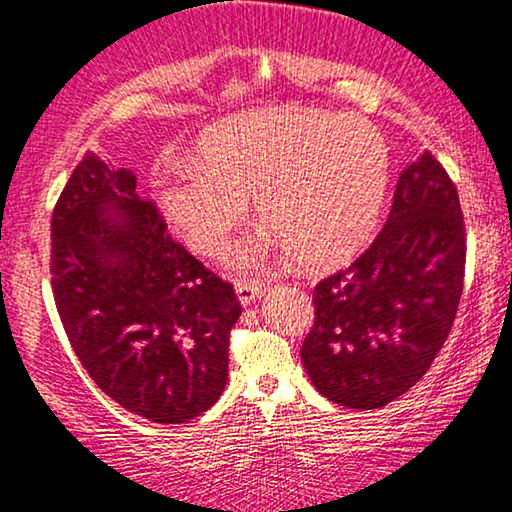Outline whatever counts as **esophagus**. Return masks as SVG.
Instances as JSON below:
<instances>
[{
  "mask_svg": "<svg viewBox=\"0 0 512 512\" xmlns=\"http://www.w3.org/2000/svg\"><path fill=\"white\" fill-rule=\"evenodd\" d=\"M262 294H264L262 285L246 283V280H243V283H236V297H239V304H241L243 308L253 304V301L262 297Z\"/></svg>",
  "mask_w": 512,
  "mask_h": 512,
  "instance_id": "esophagus-1",
  "label": "esophagus"
}]
</instances>
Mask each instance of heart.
<instances>
[{
  "instance_id": "obj_1",
  "label": "heart",
  "mask_w": 512,
  "mask_h": 512,
  "mask_svg": "<svg viewBox=\"0 0 512 512\" xmlns=\"http://www.w3.org/2000/svg\"><path fill=\"white\" fill-rule=\"evenodd\" d=\"M390 155L376 129L325 111L271 109L213 129L194 162L155 181V201L194 253L220 257L257 199L264 229L236 253L248 271L299 257L329 269L376 232Z\"/></svg>"
}]
</instances>
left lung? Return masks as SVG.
<instances>
[{
	"label": "left lung",
	"instance_id": "1",
	"mask_svg": "<svg viewBox=\"0 0 512 512\" xmlns=\"http://www.w3.org/2000/svg\"><path fill=\"white\" fill-rule=\"evenodd\" d=\"M464 262L459 194L424 150L401 171L371 248L315 287V325L301 348L315 390L357 410L406 394L450 334Z\"/></svg>",
	"mask_w": 512,
	"mask_h": 512
}]
</instances>
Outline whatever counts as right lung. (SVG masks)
I'll list each match as a JSON object with an SVG mask.
<instances>
[{
  "label": "right lung",
  "mask_w": 512,
  "mask_h": 512,
  "mask_svg": "<svg viewBox=\"0 0 512 512\" xmlns=\"http://www.w3.org/2000/svg\"><path fill=\"white\" fill-rule=\"evenodd\" d=\"M50 243L57 313L99 390L157 424L218 401L241 304L171 239L132 171L85 155L55 204Z\"/></svg>",
  "instance_id": "obj_1"
}]
</instances>
